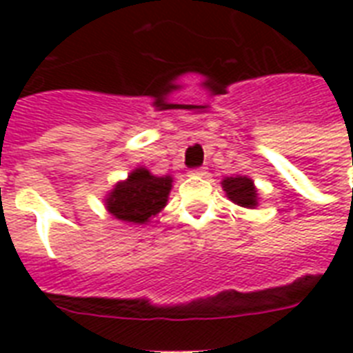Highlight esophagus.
<instances>
[{
    "instance_id": "1",
    "label": "esophagus",
    "mask_w": 353,
    "mask_h": 353,
    "mask_svg": "<svg viewBox=\"0 0 353 353\" xmlns=\"http://www.w3.org/2000/svg\"><path fill=\"white\" fill-rule=\"evenodd\" d=\"M188 174H190V176H205V174H207V168H205V166H201V168H192Z\"/></svg>"
}]
</instances>
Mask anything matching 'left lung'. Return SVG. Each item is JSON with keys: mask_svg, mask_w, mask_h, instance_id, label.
Wrapping results in <instances>:
<instances>
[{"mask_svg": "<svg viewBox=\"0 0 353 353\" xmlns=\"http://www.w3.org/2000/svg\"><path fill=\"white\" fill-rule=\"evenodd\" d=\"M221 188L225 190V196L234 205H240L243 209H256L258 207V190L254 181L247 176H231L221 179Z\"/></svg>", "mask_w": 353, "mask_h": 353, "instance_id": "left-lung-1", "label": "left lung"}]
</instances>
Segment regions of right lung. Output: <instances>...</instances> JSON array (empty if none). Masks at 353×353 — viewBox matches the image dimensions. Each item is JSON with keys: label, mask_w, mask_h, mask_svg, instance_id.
Listing matches in <instances>:
<instances>
[{"label": "right lung", "mask_w": 353, "mask_h": 353, "mask_svg": "<svg viewBox=\"0 0 353 353\" xmlns=\"http://www.w3.org/2000/svg\"><path fill=\"white\" fill-rule=\"evenodd\" d=\"M172 176H154L148 168L137 166L126 179L117 181L104 198V207L119 221L146 225L168 203Z\"/></svg>", "instance_id": "right-lung-1"}]
</instances>
